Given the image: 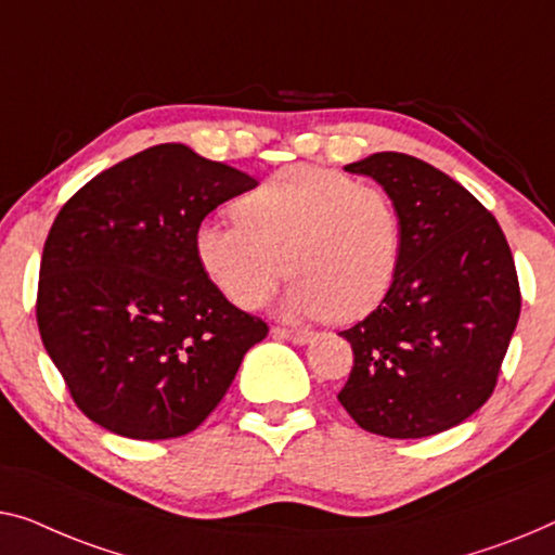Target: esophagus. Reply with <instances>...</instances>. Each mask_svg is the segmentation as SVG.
<instances>
[{
  "mask_svg": "<svg viewBox=\"0 0 555 555\" xmlns=\"http://www.w3.org/2000/svg\"><path fill=\"white\" fill-rule=\"evenodd\" d=\"M274 334L281 336V338H288V341H294V344H306V341H311L313 331H309V328H284V326H276Z\"/></svg>",
  "mask_w": 555,
  "mask_h": 555,
  "instance_id": "obj_1",
  "label": "esophagus"
}]
</instances>
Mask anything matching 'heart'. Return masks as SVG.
<instances>
[{
	"instance_id": "heart-1",
	"label": "heart",
	"mask_w": 555,
	"mask_h": 555,
	"mask_svg": "<svg viewBox=\"0 0 555 555\" xmlns=\"http://www.w3.org/2000/svg\"><path fill=\"white\" fill-rule=\"evenodd\" d=\"M234 209L238 221L196 227L194 256L211 286L238 309H259L286 271L296 279L286 296L294 317L351 324L391 292L403 221L386 189L301 164L271 173Z\"/></svg>"
}]
</instances>
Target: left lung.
I'll list each match as a JSON object with an SVG mask.
<instances>
[{"label":"left lung","mask_w":555,"mask_h":555,"mask_svg":"<svg viewBox=\"0 0 555 555\" xmlns=\"http://www.w3.org/2000/svg\"><path fill=\"white\" fill-rule=\"evenodd\" d=\"M346 171L393 196L403 254L382 306L341 331L353 366L338 401L371 434H441L499 384L520 313L514 254L493 214L416 156L378 152Z\"/></svg>","instance_id":"obj_1"}]
</instances>
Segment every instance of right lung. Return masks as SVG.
Listing matches in <instances>:
<instances>
[{"label": "right lung", "instance_id": "right-lung-1", "mask_svg": "<svg viewBox=\"0 0 555 555\" xmlns=\"http://www.w3.org/2000/svg\"><path fill=\"white\" fill-rule=\"evenodd\" d=\"M254 186L184 144H159L96 173L56 214L37 324L89 421L159 441L194 431L224 399L269 326L211 286L194 231Z\"/></svg>", "mask_w": 555, "mask_h": 555}]
</instances>
